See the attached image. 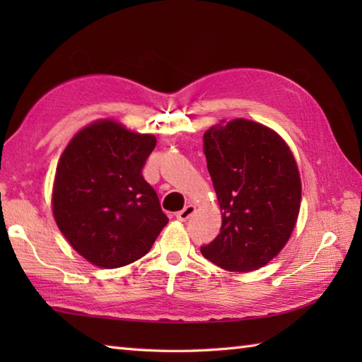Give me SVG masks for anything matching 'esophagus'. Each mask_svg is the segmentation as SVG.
Segmentation results:
<instances>
[{"label":"esophagus","mask_w":362,"mask_h":362,"mask_svg":"<svg viewBox=\"0 0 362 362\" xmlns=\"http://www.w3.org/2000/svg\"><path fill=\"white\" fill-rule=\"evenodd\" d=\"M196 211V205H193V204H188L185 209L183 210H180L179 213L175 214V218L179 219V221H182V222H185V221H188L191 216H193V213Z\"/></svg>","instance_id":"1"}]
</instances>
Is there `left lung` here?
<instances>
[{"instance_id":"left-lung-1","label":"left lung","mask_w":362,"mask_h":362,"mask_svg":"<svg viewBox=\"0 0 362 362\" xmlns=\"http://www.w3.org/2000/svg\"><path fill=\"white\" fill-rule=\"evenodd\" d=\"M204 152L222 226L202 255L230 272L257 271L279 255L297 224L302 182L294 153L274 129L245 118L211 126Z\"/></svg>"}]
</instances>
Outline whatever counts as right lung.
<instances>
[{
	"mask_svg": "<svg viewBox=\"0 0 362 362\" xmlns=\"http://www.w3.org/2000/svg\"><path fill=\"white\" fill-rule=\"evenodd\" d=\"M156 143L152 134L104 118L82 127L60 156L54 221L93 266L117 269L140 259L168 224L157 193L141 175Z\"/></svg>",
	"mask_w": 362,
	"mask_h": 362,
	"instance_id": "right-lung-1",
	"label": "right lung"
}]
</instances>
